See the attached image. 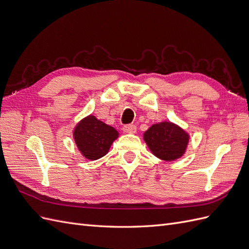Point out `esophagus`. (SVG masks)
<instances>
[{
  "mask_svg": "<svg viewBox=\"0 0 249 249\" xmlns=\"http://www.w3.org/2000/svg\"><path fill=\"white\" fill-rule=\"evenodd\" d=\"M137 127L135 124H125L123 127V131L124 133H129V134H133V133H136Z\"/></svg>",
  "mask_w": 249,
  "mask_h": 249,
  "instance_id": "esophagus-1",
  "label": "esophagus"
}]
</instances>
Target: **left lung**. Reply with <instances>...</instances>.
<instances>
[{"mask_svg": "<svg viewBox=\"0 0 249 249\" xmlns=\"http://www.w3.org/2000/svg\"><path fill=\"white\" fill-rule=\"evenodd\" d=\"M144 140L156 157L173 161L183 156L189 137L179 126L165 122L150 126L144 133Z\"/></svg>", "mask_w": 249, "mask_h": 249, "instance_id": "8db88e82", "label": "left lung"}]
</instances>
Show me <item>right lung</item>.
<instances>
[{
    "label": "right lung",
    "mask_w": 249,
    "mask_h": 249,
    "mask_svg": "<svg viewBox=\"0 0 249 249\" xmlns=\"http://www.w3.org/2000/svg\"><path fill=\"white\" fill-rule=\"evenodd\" d=\"M73 137L84 157L89 160H96L108 153L112 142L118 137V133L114 127L90 115L77 125Z\"/></svg>",
    "instance_id": "add662e5"
}]
</instances>
